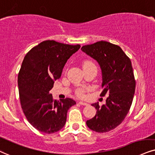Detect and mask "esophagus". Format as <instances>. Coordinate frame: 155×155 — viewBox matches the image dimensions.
Wrapping results in <instances>:
<instances>
[{
    "label": "esophagus",
    "instance_id": "34e87169",
    "mask_svg": "<svg viewBox=\"0 0 155 155\" xmlns=\"http://www.w3.org/2000/svg\"><path fill=\"white\" fill-rule=\"evenodd\" d=\"M79 104L81 105H83V106H87V104L85 102H83V101H79Z\"/></svg>",
    "mask_w": 155,
    "mask_h": 155
}]
</instances>
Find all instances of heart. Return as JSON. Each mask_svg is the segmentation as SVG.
Listing matches in <instances>:
<instances>
[{
    "label": "heart",
    "mask_w": 155,
    "mask_h": 155,
    "mask_svg": "<svg viewBox=\"0 0 155 155\" xmlns=\"http://www.w3.org/2000/svg\"><path fill=\"white\" fill-rule=\"evenodd\" d=\"M87 63H91V62H85V63H84V64H87ZM85 89H84V88H80L77 91V95L80 97H83V96H84V95H85Z\"/></svg>",
    "instance_id": "1"
}]
</instances>
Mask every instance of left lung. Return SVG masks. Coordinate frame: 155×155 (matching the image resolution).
<instances>
[{
  "label": "left lung",
  "instance_id": "8db88e82",
  "mask_svg": "<svg viewBox=\"0 0 155 155\" xmlns=\"http://www.w3.org/2000/svg\"><path fill=\"white\" fill-rule=\"evenodd\" d=\"M81 50L98 62L104 88L101 95H109L105 105L92 104L96 114L86 124L96 132H108L121 124L132 104L136 81L131 62L119 46L106 41L83 46Z\"/></svg>",
  "mask_w": 155,
  "mask_h": 155
}]
</instances>
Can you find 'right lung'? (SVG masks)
<instances>
[{"mask_svg": "<svg viewBox=\"0 0 155 155\" xmlns=\"http://www.w3.org/2000/svg\"><path fill=\"white\" fill-rule=\"evenodd\" d=\"M80 47L46 40L24 57L18 75L20 102L28 121L41 132L60 130L66 123L69 108L76 104L69 98L54 100L49 91L61 77L67 61Z\"/></svg>", "mask_w": 155, "mask_h": 155, "instance_id": "right-lung-1", "label": "right lung"}]
</instances>
